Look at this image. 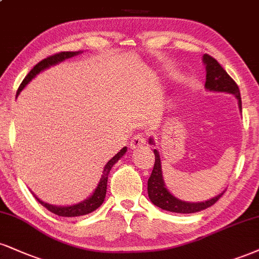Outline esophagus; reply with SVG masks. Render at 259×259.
<instances>
[{
    "label": "esophagus",
    "mask_w": 259,
    "mask_h": 259,
    "mask_svg": "<svg viewBox=\"0 0 259 259\" xmlns=\"http://www.w3.org/2000/svg\"><path fill=\"white\" fill-rule=\"evenodd\" d=\"M145 145H146V139L142 134H136V135L132 139V141H130V148L132 149L143 147Z\"/></svg>",
    "instance_id": "34e87169"
}]
</instances>
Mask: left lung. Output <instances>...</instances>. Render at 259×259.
<instances>
[{
  "label": "left lung",
  "instance_id": "obj_1",
  "mask_svg": "<svg viewBox=\"0 0 259 259\" xmlns=\"http://www.w3.org/2000/svg\"><path fill=\"white\" fill-rule=\"evenodd\" d=\"M202 62L206 66V82H205V89L210 90V92L217 93H227V94L234 95L238 100L239 108L241 111V98H240V90L238 84L233 80L232 77L226 72V70L221 66L219 61L213 59L210 55L204 54L202 57ZM148 143L154 145V140L149 138ZM154 166L152 171L151 177L148 179L147 183V192L148 197L151 201L153 202L155 206L163 208V210L170 211V212L176 213H194L199 211L205 210V208L212 206L219 199L222 197L223 193H220L216 197L208 199L205 201L199 202H189L181 200L176 198L169 192V189L165 187V182L163 180V171H161V161L159 157V152L154 149Z\"/></svg>",
  "mask_w": 259,
  "mask_h": 259
}]
</instances>
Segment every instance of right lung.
Instances as JSON below:
<instances>
[{"label": "right lung", "mask_w": 259, "mask_h": 259, "mask_svg": "<svg viewBox=\"0 0 259 259\" xmlns=\"http://www.w3.org/2000/svg\"><path fill=\"white\" fill-rule=\"evenodd\" d=\"M80 53H83V52H80V51L79 52H61V53H58V54L52 55V57H48L47 59H45V60L39 61L38 64H37L36 66L30 71L29 74L25 77L23 82H21L19 89H18L17 96L19 95L21 90L26 87V84L30 83L31 80L35 78V77L39 72H42V71L47 70V68H49L51 66H54V65L59 64V62L66 60V59L76 57V55L80 54ZM126 151H127V148L123 147L116 155H114L113 158H112L111 160H108V163L105 165L104 171H102L101 179H100V182L98 183V187L95 188V191L93 192V194L90 195L89 198L84 199L83 201L78 202V204L67 205V206H59V205H52V204H48V202H45L43 200H40L39 198H37L35 194L33 195H35L37 201H38L42 206H45L47 210H49L53 213L58 214V216L77 217V216H83V214H88L90 212H93V211H95L96 208L101 206L102 202H104V200H105L106 191H107L108 174H110L112 166H113V165L116 164L117 161L126 153Z\"/></svg>", "instance_id": "obj_1"}]
</instances>
